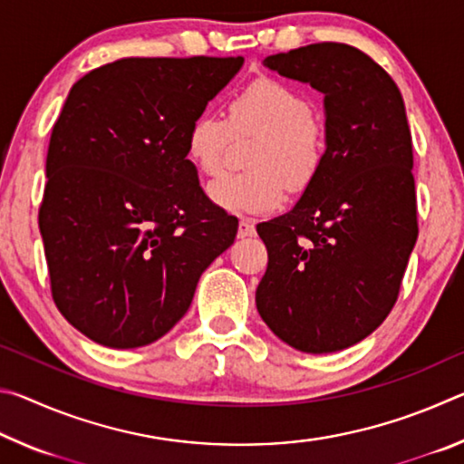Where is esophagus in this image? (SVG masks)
I'll use <instances>...</instances> for the list:
<instances>
[{"instance_id": "esophagus-1", "label": "esophagus", "mask_w": 464, "mask_h": 464, "mask_svg": "<svg viewBox=\"0 0 464 464\" xmlns=\"http://www.w3.org/2000/svg\"><path fill=\"white\" fill-rule=\"evenodd\" d=\"M239 237H254L256 235V225L249 221V218H241L239 221V231H237Z\"/></svg>"}]
</instances>
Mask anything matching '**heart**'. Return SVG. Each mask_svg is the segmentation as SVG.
I'll return each mask as SVG.
<instances>
[{
	"instance_id": "obj_1",
	"label": "heart",
	"mask_w": 464,
	"mask_h": 464,
	"mask_svg": "<svg viewBox=\"0 0 464 464\" xmlns=\"http://www.w3.org/2000/svg\"><path fill=\"white\" fill-rule=\"evenodd\" d=\"M231 135H256L246 155L249 169L227 174L208 186L217 207L262 215L285 202L286 186L303 192L325 163V127L301 92L272 77H260L231 100L227 121L198 114L188 124L186 155L202 176L221 174Z\"/></svg>"
}]
</instances>
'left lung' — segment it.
I'll return each instance as SVG.
<instances>
[{
    "label": "left lung",
    "instance_id": "obj_1",
    "mask_svg": "<svg viewBox=\"0 0 464 464\" xmlns=\"http://www.w3.org/2000/svg\"><path fill=\"white\" fill-rule=\"evenodd\" d=\"M264 65L324 93L327 153L295 208L257 225L268 268L256 304L282 342L327 354L397 303L418 239L411 132L397 83L356 46L307 44Z\"/></svg>",
    "mask_w": 464,
    "mask_h": 464
}]
</instances>
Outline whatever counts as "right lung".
Segmentation results:
<instances>
[{"instance_id": "right-lung-1", "label": "right lung", "mask_w": 464, "mask_h": 464, "mask_svg": "<svg viewBox=\"0 0 464 464\" xmlns=\"http://www.w3.org/2000/svg\"><path fill=\"white\" fill-rule=\"evenodd\" d=\"M243 57L119 59L77 82L51 132L41 227L53 301L108 348L166 335L237 218L186 155L192 119Z\"/></svg>"}]
</instances>
